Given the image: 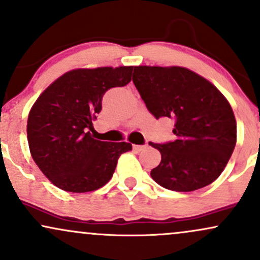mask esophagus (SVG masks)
Wrapping results in <instances>:
<instances>
[{"label":"esophagus","instance_id":"obj_1","mask_svg":"<svg viewBox=\"0 0 260 260\" xmlns=\"http://www.w3.org/2000/svg\"><path fill=\"white\" fill-rule=\"evenodd\" d=\"M147 147H148L147 144H144V145H133V149H134V150H137V151H143Z\"/></svg>","mask_w":260,"mask_h":260}]
</instances>
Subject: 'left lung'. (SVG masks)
I'll list each match as a JSON object with an SVG mask.
<instances>
[{
  "label": "left lung",
  "mask_w": 260,
  "mask_h": 260,
  "mask_svg": "<svg viewBox=\"0 0 260 260\" xmlns=\"http://www.w3.org/2000/svg\"><path fill=\"white\" fill-rule=\"evenodd\" d=\"M133 83L155 118L174 121V142L149 143L160 151L153 180L176 192L214 182L228 165L237 139L232 107L215 85L184 67H134Z\"/></svg>",
  "instance_id": "8db88e82"
}]
</instances>
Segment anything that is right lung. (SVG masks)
I'll list each match as a JSON object with an SVG mask.
<instances>
[{
	"label": "right lung",
	"instance_id": "add662e5",
	"mask_svg": "<svg viewBox=\"0 0 260 260\" xmlns=\"http://www.w3.org/2000/svg\"><path fill=\"white\" fill-rule=\"evenodd\" d=\"M132 71V66L70 71L32 105L26 124L31 157L59 189H99L111 180L121 154L132 150L131 143L101 142L89 132L101 111L104 94L127 85Z\"/></svg>",
	"mask_w": 260,
	"mask_h": 260
}]
</instances>
